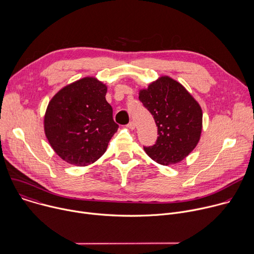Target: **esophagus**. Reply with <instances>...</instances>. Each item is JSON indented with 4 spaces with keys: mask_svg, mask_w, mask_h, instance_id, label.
Instances as JSON below:
<instances>
[{
    "mask_svg": "<svg viewBox=\"0 0 254 254\" xmlns=\"http://www.w3.org/2000/svg\"><path fill=\"white\" fill-rule=\"evenodd\" d=\"M134 127H135L134 122H129V123L127 124V127H128V128H130V129H133V128H134Z\"/></svg>",
    "mask_w": 254,
    "mask_h": 254,
    "instance_id": "1",
    "label": "esophagus"
}]
</instances>
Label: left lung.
<instances>
[{"mask_svg": "<svg viewBox=\"0 0 254 254\" xmlns=\"http://www.w3.org/2000/svg\"><path fill=\"white\" fill-rule=\"evenodd\" d=\"M138 98L158 127L154 146L143 147L148 156L164 166L185 159L200 139L203 115L199 103L182 84L168 76L140 90Z\"/></svg>", "mask_w": 254, "mask_h": 254, "instance_id": "8db88e82", "label": "left lung"}]
</instances>
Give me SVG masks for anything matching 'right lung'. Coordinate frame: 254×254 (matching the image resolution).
<instances>
[{
    "mask_svg": "<svg viewBox=\"0 0 254 254\" xmlns=\"http://www.w3.org/2000/svg\"><path fill=\"white\" fill-rule=\"evenodd\" d=\"M107 88L92 77L71 83L50 100L44 119L46 136L65 162L84 167L97 161L117 132Z\"/></svg>",
    "mask_w": 254,
    "mask_h": 254,
    "instance_id": "obj_1",
    "label": "right lung"
}]
</instances>
